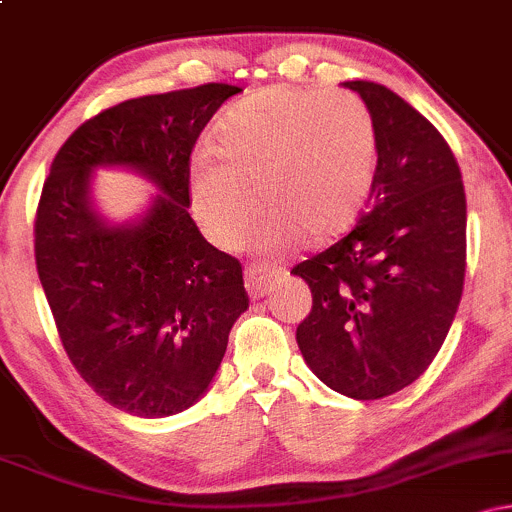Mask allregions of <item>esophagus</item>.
I'll return each mask as SVG.
<instances>
[{"mask_svg":"<svg viewBox=\"0 0 512 512\" xmlns=\"http://www.w3.org/2000/svg\"><path fill=\"white\" fill-rule=\"evenodd\" d=\"M284 274L281 269L276 267H262V264H250L248 269H245V289L252 298H262L267 296L269 291H272L274 281L279 279V276Z\"/></svg>","mask_w":512,"mask_h":512,"instance_id":"34e87169","label":"esophagus"}]
</instances>
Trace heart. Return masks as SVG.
I'll return each mask as SVG.
<instances>
[{"mask_svg":"<svg viewBox=\"0 0 512 512\" xmlns=\"http://www.w3.org/2000/svg\"><path fill=\"white\" fill-rule=\"evenodd\" d=\"M211 153L192 166V204L209 236L238 245L255 198L262 245L284 250L298 236H337L356 219L378 170V129L351 91L269 86L223 110Z\"/></svg>","mask_w":512,"mask_h":512,"instance_id":"heart-1","label":"heart"}]
</instances>
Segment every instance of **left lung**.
Here are the masks:
<instances>
[{
    "label": "left lung",
    "instance_id": "obj_1",
    "mask_svg": "<svg viewBox=\"0 0 512 512\" xmlns=\"http://www.w3.org/2000/svg\"><path fill=\"white\" fill-rule=\"evenodd\" d=\"M378 129V170L356 226L291 269L313 293L296 342L310 370L354 399L414 383L448 337L467 267V199L455 154L419 110L346 81Z\"/></svg>",
    "mask_w": 512,
    "mask_h": 512
}]
</instances>
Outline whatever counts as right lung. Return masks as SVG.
Wrapping results in <instances>:
<instances>
[{"label":"right lung","instance_id":"obj_1","mask_svg":"<svg viewBox=\"0 0 512 512\" xmlns=\"http://www.w3.org/2000/svg\"><path fill=\"white\" fill-rule=\"evenodd\" d=\"M243 88L202 84L117 103L57 151L35 211V267L62 346L96 395L144 419L207 392L228 332L248 310L243 267L190 216V156L216 110ZM122 165L162 192L139 222L92 209L90 173Z\"/></svg>","mask_w":512,"mask_h":512}]
</instances>
